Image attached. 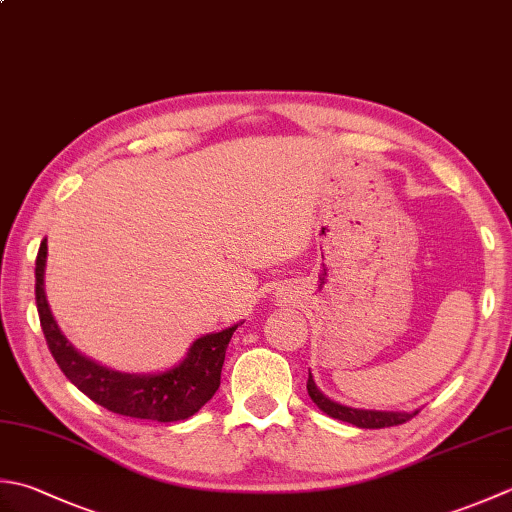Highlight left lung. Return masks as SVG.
Returning <instances> with one entry per match:
<instances>
[{
  "label": "left lung",
  "mask_w": 512,
  "mask_h": 512,
  "mask_svg": "<svg viewBox=\"0 0 512 512\" xmlns=\"http://www.w3.org/2000/svg\"><path fill=\"white\" fill-rule=\"evenodd\" d=\"M308 395L313 402L319 406V410H324L328 417L339 419V422H348L357 428H388V426H399L406 424L408 419H413L419 410H413V413H393V410H362V408H348L328 399L322 390H319L313 382V375L308 373Z\"/></svg>",
  "instance_id": "left-lung-1"
}]
</instances>
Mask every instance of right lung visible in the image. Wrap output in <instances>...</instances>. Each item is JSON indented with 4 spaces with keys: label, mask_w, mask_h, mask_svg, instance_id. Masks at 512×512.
Masks as SVG:
<instances>
[{
    "label": "right lung",
    "mask_w": 512,
    "mask_h": 512,
    "mask_svg": "<svg viewBox=\"0 0 512 512\" xmlns=\"http://www.w3.org/2000/svg\"><path fill=\"white\" fill-rule=\"evenodd\" d=\"M46 239L39 246L35 262V299L39 324H42L48 350L57 366L86 397L110 413L150 419V422H179L193 417L217 393L230 337L239 324L199 337L190 346L182 364L155 375H130L99 366L93 359L77 353L62 335L44 293Z\"/></svg>",
    "instance_id": "add662e5"
}]
</instances>
